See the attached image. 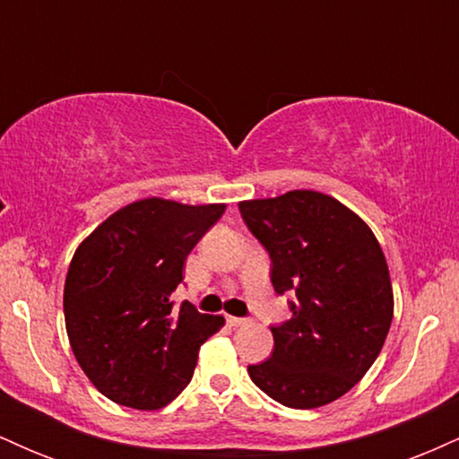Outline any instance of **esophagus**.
<instances>
[{"instance_id": "1", "label": "esophagus", "mask_w": 459, "mask_h": 459, "mask_svg": "<svg viewBox=\"0 0 459 459\" xmlns=\"http://www.w3.org/2000/svg\"><path fill=\"white\" fill-rule=\"evenodd\" d=\"M229 321V325H233V328H246V325H250V319H244V317H226Z\"/></svg>"}]
</instances>
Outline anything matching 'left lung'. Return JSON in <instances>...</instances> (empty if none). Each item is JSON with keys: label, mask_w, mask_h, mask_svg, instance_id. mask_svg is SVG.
Instances as JSON below:
<instances>
[{"label": "left lung", "mask_w": 459, "mask_h": 459, "mask_svg": "<svg viewBox=\"0 0 459 459\" xmlns=\"http://www.w3.org/2000/svg\"><path fill=\"white\" fill-rule=\"evenodd\" d=\"M241 218L272 256L276 293H296L293 317L272 328L270 360L252 382L289 408L332 403L380 356L394 299L380 241L365 220L328 194L291 189L241 200Z\"/></svg>", "instance_id": "1"}]
</instances>
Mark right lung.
<instances>
[{
  "label": "right lung",
  "instance_id": "obj_1",
  "mask_svg": "<svg viewBox=\"0 0 459 459\" xmlns=\"http://www.w3.org/2000/svg\"><path fill=\"white\" fill-rule=\"evenodd\" d=\"M226 204L142 198L79 244L65 282V324L97 391L134 410H160L187 386L198 350L224 325L194 304L172 308L183 263Z\"/></svg>",
  "mask_w": 459,
  "mask_h": 459
}]
</instances>
